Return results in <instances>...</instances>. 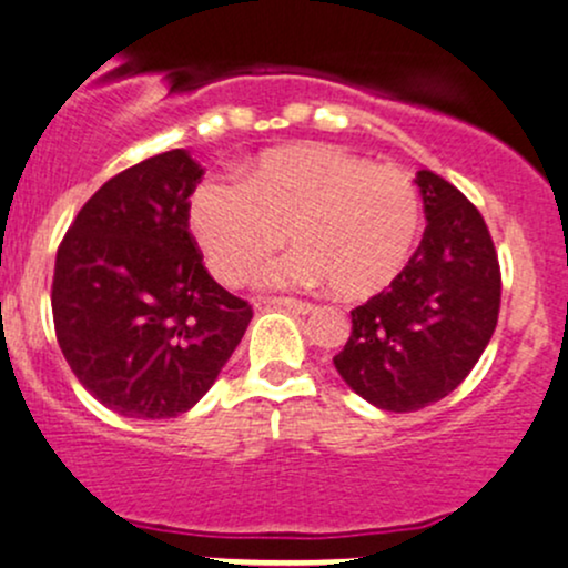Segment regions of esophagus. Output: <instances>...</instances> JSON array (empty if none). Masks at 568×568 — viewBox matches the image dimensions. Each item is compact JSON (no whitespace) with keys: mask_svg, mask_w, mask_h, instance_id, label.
<instances>
[{"mask_svg":"<svg viewBox=\"0 0 568 568\" xmlns=\"http://www.w3.org/2000/svg\"><path fill=\"white\" fill-rule=\"evenodd\" d=\"M264 304H272V307L291 310V313H296V315H310L315 310V304L302 302V300H288V296H280V300H264Z\"/></svg>","mask_w":568,"mask_h":568,"instance_id":"1","label":"esophagus"}]
</instances>
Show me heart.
<instances>
[{
	"instance_id": "obj_1",
	"label": "heart",
	"mask_w": 568,
	"mask_h": 568,
	"mask_svg": "<svg viewBox=\"0 0 568 568\" xmlns=\"http://www.w3.org/2000/svg\"><path fill=\"white\" fill-rule=\"evenodd\" d=\"M190 231L206 266L239 285L283 242L294 250L268 264V288H329L364 300L397 280L422 231L414 182L397 169L324 143L268 149L239 182L204 179L190 199Z\"/></svg>"
}]
</instances>
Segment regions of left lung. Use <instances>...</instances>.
I'll list each match as a JSON object with an SVG mask.
<instances>
[{
  "label": "left lung",
  "mask_w": 568,
  "mask_h": 568,
  "mask_svg": "<svg viewBox=\"0 0 568 568\" xmlns=\"http://www.w3.org/2000/svg\"><path fill=\"white\" fill-rule=\"evenodd\" d=\"M427 229L397 280L351 310L334 367L375 408L419 410L455 392L485 354L500 310V266L485 217L455 184L416 174Z\"/></svg>",
  "instance_id": "left-lung-1"
}]
</instances>
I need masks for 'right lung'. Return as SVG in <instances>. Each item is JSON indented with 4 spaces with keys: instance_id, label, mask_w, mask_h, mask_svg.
<instances>
[{
    "instance_id": "obj_1",
    "label": "right lung",
    "mask_w": 568,
    "mask_h": 568,
    "mask_svg": "<svg viewBox=\"0 0 568 568\" xmlns=\"http://www.w3.org/2000/svg\"><path fill=\"white\" fill-rule=\"evenodd\" d=\"M201 176L187 149L154 154L109 179L59 244V348L83 389L130 419L193 408L253 318L247 302L214 283L190 234Z\"/></svg>"
}]
</instances>
